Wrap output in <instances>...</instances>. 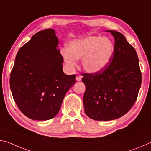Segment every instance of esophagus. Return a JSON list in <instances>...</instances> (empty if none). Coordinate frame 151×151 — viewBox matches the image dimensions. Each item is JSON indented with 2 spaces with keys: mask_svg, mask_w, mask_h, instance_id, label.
Wrapping results in <instances>:
<instances>
[{
  "mask_svg": "<svg viewBox=\"0 0 151 151\" xmlns=\"http://www.w3.org/2000/svg\"><path fill=\"white\" fill-rule=\"evenodd\" d=\"M82 77H83V76H82V75H81L80 74H77V75H76V81H81Z\"/></svg>",
  "mask_w": 151,
  "mask_h": 151,
  "instance_id": "34e87169",
  "label": "esophagus"
}]
</instances>
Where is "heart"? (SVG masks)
I'll use <instances>...</instances> for the list:
<instances>
[{"label":"heart","instance_id":"obj_1","mask_svg":"<svg viewBox=\"0 0 151 151\" xmlns=\"http://www.w3.org/2000/svg\"><path fill=\"white\" fill-rule=\"evenodd\" d=\"M64 61L70 68L77 65L76 59H81L86 72L99 73L111 62L114 54V45L108 38L88 36L71 41L68 48L61 51Z\"/></svg>","mask_w":151,"mask_h":151}]
</instances>
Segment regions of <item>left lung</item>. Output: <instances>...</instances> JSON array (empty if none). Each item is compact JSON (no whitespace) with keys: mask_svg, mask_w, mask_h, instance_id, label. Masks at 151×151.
<instances>
[{"mask_svg":"<svg viewBox=\"0 0 151 151\" xmlns=\"http://www.w3.org/2000/svg\"><path fill=\"white\" fill-rule=\"evenodd\" d=\"M114 54L103 70L83 74L86 86L83 104L85 114L95 121H111L124 115L136 101L141 85L139 58L126 38L115 30Z\"/></svg>","mask_w":151,"mask_h":151,"instance_id":"1","label":"left lung"}]
</instances>
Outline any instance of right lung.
<instances>
[{"label":"right lung","instance_id":"add662e5","mask_svg":"<svg viewBox=\"0 0 151 151\" xmlns=\"http://www.w3.org/2000/svg\"><path fill=\"white\" fill-rule=\"evenodd\" d=\"M55 30L38 32L20 48L10 76L17 105L28 118L47 121L57 115L76 75L63 70V58L57 49Z\"/></svg>","mask_w":151,"mask_h":151}]
</instances>
